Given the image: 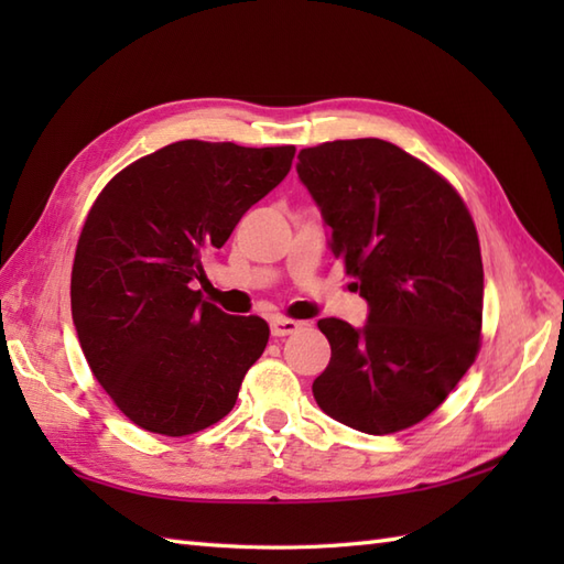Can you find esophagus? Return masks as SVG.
Listing matches in <instances>:
<instances>
[{"mask_svg":"<svg viewBox=\"0 0 564 564\" xmlns=\"http://www.w3.org/2000/svg\"><path fill=\"white\" fill-rule=\"evenodd\" d=\"M301 329V322L285 319V317H273L271 319V334L273 337H289V334Z\"/></svg>","mask_w":564,"mask_h":564,"instance_id":"34e87169","label":"esophagus"}]
</instances>
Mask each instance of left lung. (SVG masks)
Wrapping results in <instances>:
<instances>
[{
	"mask_svg": "<svg viewBox=\"0 0 564 564\" xmlns=\"http://www.w3.org/2000/svg\"><path fill=\"white\" fill-rule=\"evenodd\" d=\"M297 176L332 230L329 249L368 303L356 329L327 317L319 410L364 434L422 422L480 351V239L446 178L392 142L334 140L297 154Z\"/></svg>",
	"mask_w": 564,
	"mask_h": 564,
	"instance_id": "8db88e82",
	"label": "left lung"
}]
</instances>
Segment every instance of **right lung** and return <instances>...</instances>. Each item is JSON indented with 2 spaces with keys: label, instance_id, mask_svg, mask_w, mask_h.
Returning <instances> with one entry per match:
<instances>
[{
  "label": "right lung",
  "instance_id": "obj_1",
  "mask_svg": "<svg viewBox=\"0 0 564 564\" xmlns=\"http://www.w3.org/2000/svg\"><path fill=\"white\" fill-rule=\"evenodd\" d=\"M293 158V145L182 140L126 166L94 200L72 267V319L94 378L140 429L188 436L235 406L269 325L223 313L191 283Z\"/></svg>",
  "mask_w": 564,
  "mask_h": 564
}]
</instances>
